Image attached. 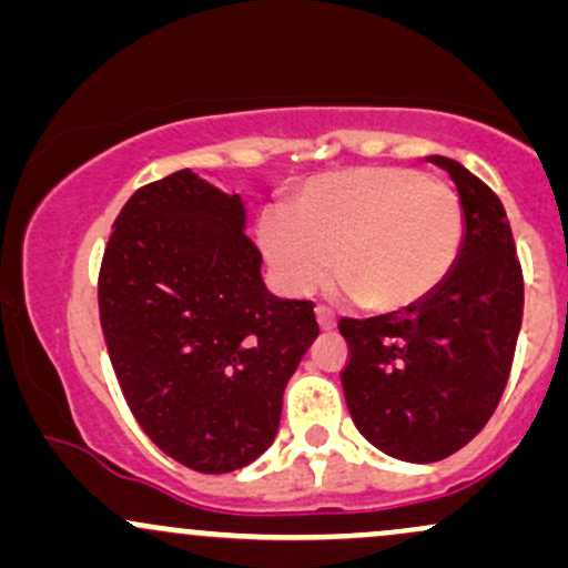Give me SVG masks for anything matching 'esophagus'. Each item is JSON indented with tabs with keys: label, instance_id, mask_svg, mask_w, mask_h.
<instances>
[{
	"label": "esophagus",
	"instance_id": "34e87169",
	"mask_svg": "<svg viewBox=\"0 0 568 568\" xmlns=\"http://www.w3.org/2000/svg\"><path fill=\"white\" fill-rule=\"evenodd\" d=\"M314 311H316V322H320L322 331H333V327H335V316H333V311L327 308V306H316Z\"/></svg>",
	"mask_w": 568,
	"mask_h": 568
}]
</instances>
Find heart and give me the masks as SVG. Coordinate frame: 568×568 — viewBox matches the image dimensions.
Listing matches in <instances>:
<instances>
[{"mask_svg": "<svg viewBox=\"0 0 568 568\" xmlns=\"http://www.w3.org/2000/svg\"><path fill=\"white\" fill-rule=\"evenodd\" d=\"M257 241L278 282L314 290L327 276L365 311H400L433 295L463 243V205L444 181L406 168H352L311 179Z\"/></svg>", "mask_w": 568, "mask_h": 568, "instance_id": "b5f03b06", "label": "heart"}]
</instances>
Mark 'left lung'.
<instances>
[{
	"label": "left lung",
	"mask_w": 568,
	"mask_h": 568,
	"mask_svg": "<svg viewBox=\"0 0 568 568\" xmlns=\"http://www.w3.org/2000/svg\"><path fill=\"white\" fill-rule=\"evenodd\" d=\"M455 181L463 243L453 271L417 306L341 320V371L357 430L382 453L436 463L466 447L501 400L523 322V271L509 219L485 181L430 156Z\"/></svg>",
	"instance_id": "1"
}]
</instances>
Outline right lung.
Instances as JSON below:
<instances>
[{"label": "right lung", "mask_w": 568, "mask_h": 568, "mask_svg": "<svg viewBox=\"0 0 568 568\" xmlns=\"http://www.w3.org/2000/svg\"><path fill=\"white\" fill-rule=\"evenodd\" d=\"M237 194L179 170L115 216L100 322L145 436L200 474L248 466L273 444L290 376L320 335L311 301L262 282Z\"/></svg>", "instance_id": "add662e5"}]
</instances>
